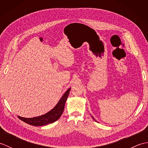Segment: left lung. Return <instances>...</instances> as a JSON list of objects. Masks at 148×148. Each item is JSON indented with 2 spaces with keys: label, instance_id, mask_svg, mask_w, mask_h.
<instances>
[{
  "label": "left lung",
  "instance_id": "1",
  "mask_svg": "<svg viewBox=\"0 0 148 148\" xmlns=\"http://www.w3.org/2000/svg\"><path fill=\"white\" fill-rule=\"evenodd\" d=\"M92 118H93V119H94V120H95V121H96V120H95V118H94L93 117V116H92Z\"/></svg>",
  "mask_w": 148,
  "mask_h": 148
}]
</instances>
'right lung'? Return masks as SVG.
I'll list each match as a JSON object with an SVG mask.
<instances>
[{
  "instance_id": "add662e5",
  "label": "right lung",
  "mask_w": 148,
  "mask_h": 148,
  "mask_svg": "<svg viewBox=\"0 0 148 148\" xmlns=\"http://www.w3.org/2000/svg\"><path fill=\"white\" fill-rule=\"evenodd\" d=\"M71 89V88H69L65 92L64 95H62L58 102L56 103V105L54 108L51 111L46 113V114L39 116H37V117L30 118H23L18 116V118L27 124H29L35 127L43 126V125L53 123H54L56 120H58L62 116L63 111L64 110L66 100H67Z\"/></svg>"
}]
</instances>
